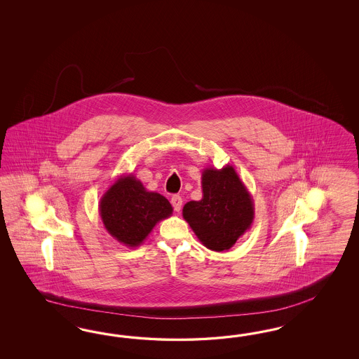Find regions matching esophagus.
<instances>
[{
  "label": "esophagus",
  "mask_w": 359,
  "mask_h": 359,
  "mask_svg": "<svg viewBox=\"0 0 359 359\" xmlns=\"http://www.w3.org/2000/svg\"><path fill=\"white\" fill-rule=\"evenodd\" d=\"M171 204H172V207H174L176 212H180L182 205H183V200H182V197L179 195L172 196V198H171Z\"/></svg>",
  "instance_id": "1"
}]
</instances>
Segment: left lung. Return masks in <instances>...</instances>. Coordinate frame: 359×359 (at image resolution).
Returning <instances> with one entry per match:
<instances>
[{
  "mask_svg": "<svg viewBox=\"0 0 359 359\" xmlns=\"http://www.w3.org/2000/svg\"><path fill=\"white\" fill-rule=\"evenodd\" d=\"M203 198L189 201L183 217L209 250H229L254 221V201L233 165L207 167L201 175Z\"/></svg>",
  "mask_w": 359,
  "mask_h": 359,
  "instance_id": "8db88e82",
  "label": "left lung"
}]
</instances>
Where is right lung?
Here are the masks:
<instances>
[{"mask_svg":"<svg viewBox=\"0 0 359 359\" xmlns=\"http://www.w3.org/2000/svg\"><path fill=\"white\" fill-rule=\"evenodd\" d=\"M164 196L147 191L133 174L121 175L100 198L98 213L113 238L128 248H137L155 225L172 215Z\"/></svg>","mask_w":359,"mask_h":359,"instance_id":"obj_1","label":"right lung"}]
</instances>
